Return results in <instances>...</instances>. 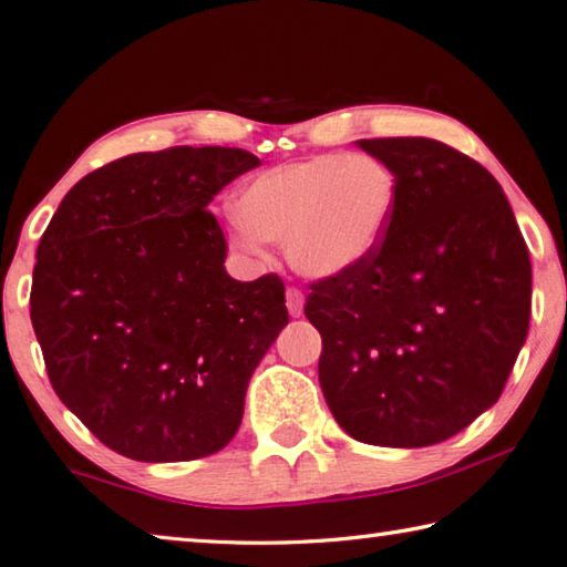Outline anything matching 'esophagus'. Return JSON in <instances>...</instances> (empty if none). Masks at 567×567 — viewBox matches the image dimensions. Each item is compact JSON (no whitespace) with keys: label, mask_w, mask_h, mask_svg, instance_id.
Instances as JSON below:
<instances>
[{"label":"esophagus","mask_w":567,"mask_h":567,"mask_svg":"<svg viewBox=\"0 0 567 567\" xmlns=\"http://www.w3.org/2000/svg\"><path fill=\"white\" fill-rule=\"evenodd\" d=\"M302 307H305V295L297 290V287H287V310L290 315H302Z\"/></svg>","instance_id":"1"}]
</instances>
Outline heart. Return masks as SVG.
<instances>
[{
  "label": "heart",
  "mask_w": 567,
  "mask_h": 567,
  "mask_svg": "<svg viewBox=\"0 0 567 567\" xmlns=\"http://www.w3.org/2000/svg\"><path fill=\"white\" fill-rule=\"evenodd\" d=\"M398 205V177L364 152H324L252 177L237 197L233 239L262 257V243H285L297 272L328 280L378 252Z\"/></svg>",
  "instance_id": "1"
}]
</instances>
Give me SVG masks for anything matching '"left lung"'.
I'll use <instances>...</instances> for the list:
<instances>
[{"label": "left lung", "instance_id": "obj_1", "mask_svg": "<svg viewBox=\"0 0 567 567\" xmlns=\"http://www.w3.org/2000/svg\"><path fill=\"white\" fill-rule=\"evenodd\" d=\"M358 145L395 172L398 205L370 260L310 285L322 395L360 443L435 445L501 398L530 324V255L473 157L427 137Z\"/></svg>", "mask_w": 567, "mask_h": 567}]
</instances>
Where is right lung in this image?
<instances>
[{
    "instance_id": "add662e5",
    "label": "right lung",
    "mask_w": 567,
    "mask_h": 567,
    "mask_svg": "<svg viewBox=\"0 0 567 567\" xmlns=\"http://www.w3.org/2000/svg\"><path fill=\"white\" fill-rule=\"evenodd\" d=\"M257 165L239 147L137 152L76 182L44 229L30 315L47 375L114 453L185 463L237 433L290 315L280 275L225 272L207 205Z\"/></svg>"
}]
</instances>
